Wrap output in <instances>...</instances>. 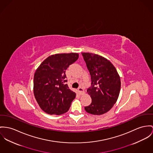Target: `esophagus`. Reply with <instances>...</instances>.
Listing matches in <instances>:
<instances>
[{"mask_svg":"<svg viewBox=\"0 0 153 153\" xmlns=\"http://www.w3.org/2000/svg\"><path fill=\"white\" fill-rule=\"evenodd\" d=\"M78 92H79V93L80 94V95H82V94H83V93H84V90H83V88H82V87H79V88H78Z\"/></svg>","mask_w":153,"mask_h":153,"instance_id":"34e87169","label":"esophagus"}]
</instances>
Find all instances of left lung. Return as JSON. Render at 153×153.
<instances>
[{
  "label": "left lung",
  "instance_id": "obj_1",
  "mask_svg": "<svg viewBox=\"0 0 153 153\" xmlns=\"http://www.w3.org/2000/svg\"><path fill=\"white\" fill-rule=\"evenodd\" d=\"M82 53L91 79V86L87 92L92 102L84 109L93 115H102L117 101L121 85L120 76L115 66L105 58L92 53Z\"/></svg>",
  "mask_w": 153,
  "mask_h": 153
}]
</instances>
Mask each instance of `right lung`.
I'll return each instance as SVG.
<instances>
[{"mask_svg":"<svg viewBox=\"0 0 153 153\" xmlns=\"http://www.w3.org/2000/svg\"><path fill=\"white\" fill-rule=\"evenodd\" d=\"M78 58L77 53L52 55L35 71L34 97L39 107L48 114L61 115L68 111L76 94L66 84L65 72Z\"/></svg>","mask_w":153,"mask_h":153,"instance_id":"right-lung-1","label":"right lung"}]
</instances>
